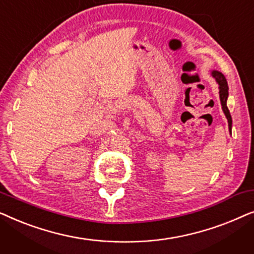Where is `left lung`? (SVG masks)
<instances>
[{
  "mask_svg": "<svg viewBox=\"0 0 254 254\" xmlns=\"http://www.w3.org/2000/svg\"><path fill=\"white\" fill-rule=\"evenodd\" d=\"M211 75L214 76L215 78H216V81L218 83V85H220V99H221V105H222V110H223V112L225 114V117H227L228 119V124H229V130L231 131V125H232V120H231V116H230V112H229L228 107H227V99H228V96H229V92H228V83H227V79H225L224 75L222 74L220 71H216L214 70L211 72Z\"/></svg>",
  "mask_w": 254,
  "mask_h": 254,
  "instance_id": "left-lung-1",
  "label": "left lung"
}]
</instances>
